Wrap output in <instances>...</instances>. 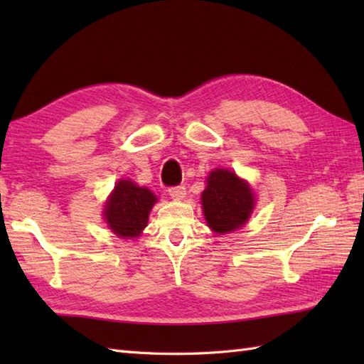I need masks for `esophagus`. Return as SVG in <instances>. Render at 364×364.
Returning <instances> with one entry per match:
<instances>
[{"label":"esophagus","mask_w":364,"mask_h":364,"mask_svg":"<svg viewBox=\"0 0 364 364\" xmlns=\"http://www.w3.org/2000/svg\"><path fill=\"white\" fill-rule=\"evenodd\" d=\"M168 196L172 197L173 200H183L184 198V196H186V188L184 186H172V188H168Z\"/></svg>","instance_id":"obj_1"}]
</instances>
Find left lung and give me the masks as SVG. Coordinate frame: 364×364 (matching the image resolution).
<instances>
[{
	"mask_svg": "<svg viewBox=\"0 0 364 364\" xmlns=\"http://www.w3.org/2000/svg\"><path fill=\"white\" fill-rule=\"evenodd\" d=\"M202 205L208 227L215 233H230L247 222L255 205L249 184L235 172L215 168L208 176L202 194Z\"/></svg>",
	"mask_w": 364,
	"mask_h": 364,
	"instance_id": "left-lung-1",
	"label": "left lung"
}]
</instances>
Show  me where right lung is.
Masks as SVG:
<instances>
[{"mask_svg":"<svg viewBox=\"0 0 364 364\" xmlns=\"http://www.w3.org/2000/svg\"><path fill=\"white\" fill-rule=\"evenodd\" d=\"M154 202L156 197L146 188L120 180L105 208L106 223L120 237H136L146 227Z\"/></svg>","mask_w":364,"mask_h":364,"instance_id":"1","label":"right lung"}]
</instances>
